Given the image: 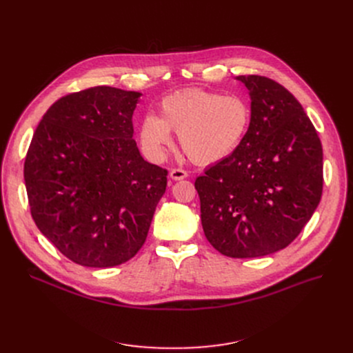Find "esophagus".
Returning a JSON list of instances; mask_svg holds the SVG:
<instances>
[{
    "mask_svg": "<svg viewBox=\"0 0 353 353\" xmlns=\"http://www.w3.org/2000/svg\"><path fill=\"white\" fill-rule=\"evenodd\" d=\"M188 177V172L186 170H181V169H173L170 172V179L172 180H183Z\"/></svg>",
    "mask_w": 353,
    "mask_h": 353,
    "instance_id": "34e87169",
    "label": "esophagus"
}]
</instances>
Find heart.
Wrapping results in <instances>:
<instances>
[{"instance_id":"obj_1","label":"heart","mask_w":353,"mask_h":353,"mask_svg":"<svg viewBox=\"0 0 353 353\" xmlns=\"http://www.w3.org/2000/svg\"><path fill=\"white\" fill-rule=\"evenodd\" d=\"M252 111L240 96H223L205 90H186L160 103V117L145 114L140 121V141L156 161L164 159L173 137L197 164H214L230 157L242 144Z\"/></svg>"}]
</instances>
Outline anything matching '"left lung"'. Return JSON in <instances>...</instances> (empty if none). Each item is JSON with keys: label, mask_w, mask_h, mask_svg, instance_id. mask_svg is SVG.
<instances>
[{"label": "left lung", "mask_w": 353, "mask_h": 353, "mask_svg": "<svg viewBox=\"0 0 353 353\" xmlns=\"http://www.w3.org/2000/svg\"><path fill=\"white\" fill-rule=\"evenodd\" d=\"M236 80L250 96L248 133L194 188L210 245L229 257H261L290 245L316 210L323 152L303 107L283 85L262 76Z\"/></svg>", "instance_id": "obj_1"}]
</instances>
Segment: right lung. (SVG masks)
<instances>
[{
  "label": "right lung",
  "instance_id": "1",
  "mask_svg": "<svg viewBox=\"0 0 353 353\" xmlns=\"http://www.w3.org/2000/svg\"><path fill=\"white\" fill-rule=\"evenodd\" d=\"M141 92L99 85L55 101L35 128L24 180L37 228L71 262L113 268L144 245L167 170L133 140Z\"/></svg>",
  "mask_w": 353,
  "mask_h": 353
}]
</instances>
